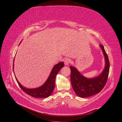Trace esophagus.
<instances>
[{
	"label": "esophagus",
	"mask_w": 122,
	"mask_h": 122,
	"mask_svg": "<svg viewBox=\"0 0 122 122\" xmlns=\"http://www.w3.org/2000/svg\"><path fill=\"white\" fill-rule=\"evenodd\" d=\"M70 62H71V60L69 58H66L64 60V64L65 65H68Z\"/></svg>",
	"instance_id": "obj_1"
}]
</instances>
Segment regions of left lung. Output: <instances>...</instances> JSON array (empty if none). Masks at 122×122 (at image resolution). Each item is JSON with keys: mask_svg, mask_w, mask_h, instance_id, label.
Wrapping results in <instances>:
<instances>
[{"mask_svg": "<svg viewBox=\"0 0 122 122\" xmlns=\"http://www.w3.org/2000/svg\"><path fill=\"white\" fill-rule=\"evenodd\" d=\"M105 59V67L101 73L93 78H86L81 74L75 67L71 66V81L75 94L81 98L88 97L100 92L104 87L108 78L109 61L104 46L100 44Z\"/></svg>", "mask_w": 122, "mask_h": 122, "instance_id": "8db88e82", "label": "left lung"}]
</instances>
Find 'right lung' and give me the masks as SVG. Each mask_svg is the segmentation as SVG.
Segmentation results:
<instances>
[{
	"mask_svg": "<svg viewBox=\"0 0 122 122\" xmlns=\"http://www.w3.org/2000/svg\"><path fill=\"white\" fill-rule=\"evenodd\" d=\"M20 42V43H21ZM14 61H13V71L14 72ZM64 63L63 61H61L58 62V64L55 65L53 67L51 73L47 78L45 82L44 83L42 86L37 88H28L23 86L22 85H21L20 82L18 81L16 76L15 77L16 80L17 82L19 84V86L23 91L25 93L35 98H47L51 95L53 91L54 88L55 87V79L56 78V76L58 72L60 71V70L64 67Z\"/></svg>",
	"mask_w": 122,
	"mask_h": 122,
	"instance_id": "obj_1",
	"label": "right lung"
}]
</instances>
